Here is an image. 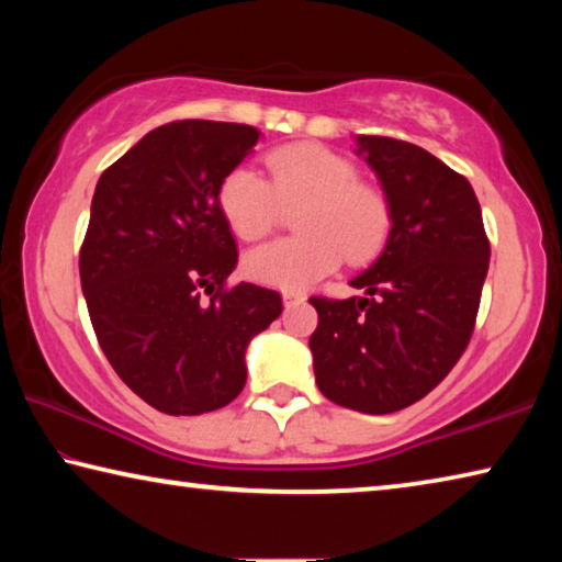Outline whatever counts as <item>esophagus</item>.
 Wrapping results in <instances>:
<instances>
[{
	"label": "esophagus",
	"mask_w": 562,
	"mask_h": 562,
	"mask_svg": "<svg viewBox=\"0 0 562 562\" xmlns=\"http://www.w3.org/2000/svg\"><path fill=\"white\" fill-rule=\"evenodd\" d=\"M282 302H284V307H292V304H300V302H304V294H302V292L284 290V292H282Z\"/></svg>",
	"instance_id": "1"
}]
</instances>
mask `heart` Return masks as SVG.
Listing matches in <instances>:
<instances>
[{
  "label": "heart",
  "instance_id": "b5f03b06",
  "mask_svg": "<svg viewBox=\"0 0 562 562\" xmlns=\"http://www.w3.org/2000/svg\"><path fill=\"white\" fill-rule=\"evenodd\" d=\"M270 183L250 166L227 170L217 205L231 231L255 240L272 231L280 205H297V231L252 247L245 255L247 278L278 290H304L335 272L341 258L361 262L382 247L389 233V203L361 183L357 166L319 144H294L268 156Z\"/></svg>",
  "mask_w": 562,
  "mask_h": 562
}]
</instances>
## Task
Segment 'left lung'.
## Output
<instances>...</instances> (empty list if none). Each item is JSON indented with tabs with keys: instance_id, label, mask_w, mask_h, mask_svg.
<instances>
[{
	"instance_id": "1",
	"label": "left lung",
	"mask_w": 562,
	"mask_h": 562,
	"mask_svg": "<svg viewBox=\"0 0 562 562\" xmlns=\"http://www.w3.org/2000/svg\"><path fill=\"white\" fill-rule=\"evenodd\" d=\"M389 203L376 260L349 284L367 297H312L310 337L319 392L361 414L424 398L469 345L491 247L469 180L406 140L357 136Z\"/></svg>"
}]
</instances>
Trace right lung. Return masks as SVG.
Here are the masks:
<instances>
[{"label": "right lung", "mask_w": 562, "mask_h": 562, "mask_svg": "<svg viewBox=\"0 0 562 562\" xmlns=\"http://www.w3.org/2000/svg\"><path fill=\"white\" fill-rule=\"evenodd\" d=\"M260 136L245 123H166L93 190L79 258L91 325L131 392L164 414L231 404L247 379V345L282 312L274 290H223L237 247L217 188Z\"/></svg>", "instance_id": "obj_1"}]
</instances>
